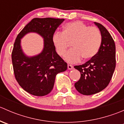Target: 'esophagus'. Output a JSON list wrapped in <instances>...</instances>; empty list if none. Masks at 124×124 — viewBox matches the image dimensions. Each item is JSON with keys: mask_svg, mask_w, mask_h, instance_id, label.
I'll return each mask as SVG.
<instances>
[{"mask_svg": "<svg viewBox=\"0 0 124 124\" xmlns=\"http://www.w3.org/2000/svg\"><path fill=\"white\" fill-rule=\"evenodd\" d=\"M73 68V67L71 65H68V70H72Z\"/></svg>", "mask_w": 124, "mask_h": 124, "instance_id": "34e87169", "label": "esophagus"}]
</instances>
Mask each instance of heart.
I'll return each mask as SVG.
<instances>
[{
	"instance_id": "b5f03b06",
	"label": "heart",
	"mask_w": 124,
	"mask_h": 124,
	"mask_svg": "<svg viewBox=\"0 0 124 124\" xmlns=\"http://www.w3.org/2000/svg\"><path fill=\"white\" fill-rule=\"evenodd\" d=\"M102 37L97 27L88 26L80 21L66 23L63 31L56 32L53 37V42L57 53L64 56L72 44V49L65 57L69 63L78 62L82 57L83 61L93 58L100 48Z\"/></svg>"
}]
</instances>
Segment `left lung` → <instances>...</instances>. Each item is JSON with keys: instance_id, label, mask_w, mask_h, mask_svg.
<instances>
[{"instance_id": "8db88e82", "label": "left lung", "mask_w": 124, "mask_h": 124, "mask_svg": "<svg viewBox=\"0 0 124 124\" xmlns=\"http://www.w3.org/2000/svg\"><path fill=\"white\" fill-rule=\"evenodd\" d=\"M102 37L97 54L85 63L74 66L80 72L79 80L74 84L78 92L85 95L95 94L109 84L116 67V47L114 40L106 27L94 22Z\"/></svg>"}]
</instances>
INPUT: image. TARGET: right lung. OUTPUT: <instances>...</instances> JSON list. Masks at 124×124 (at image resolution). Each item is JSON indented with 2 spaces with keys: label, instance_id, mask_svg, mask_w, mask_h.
<instances>
[{
  "label": "right lung",
  "instance_id": "obj_1",
  "mask_svg": "<svg viewBox=\"0 0 124 124\" xmlns=\"http://www.w3.org/2000/svg\"><path fill=\"white\" fill-rule=\"evenodd\" d=\"M63 21L59 18H33L16 38L12 52L15 77L20 86L33 95L48 94L53 89L56 75L67 69V63L56 53L53 42L55 31ZM31 32L43 38L44 48L39 54L27 56L21 48V39Z\"/></svg>",
  "mask_w": 124,
  "mask_h": 124
}]
</instances>
